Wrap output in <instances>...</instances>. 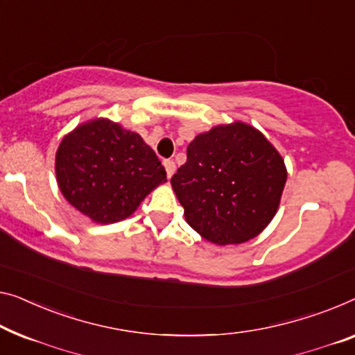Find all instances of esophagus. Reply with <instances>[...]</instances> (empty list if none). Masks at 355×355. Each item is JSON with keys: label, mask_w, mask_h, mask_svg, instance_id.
<instances>
[{"label": "esophagus", "mask_w": 355, "mask_h": 355, "mask_svg": "<svg viewBox=\"0 0 355 355\" xmlns=\"http://www.w3.org/2000/svg\"><path fill=\"white\" fill-rule=\"evenodd\" d=\"M164 167H166L167 177L171 178L173 175V172H175V162L171 161V159H166V161H164Z\"/></svg>", "instance_id": "34e87169"}]
</instances>
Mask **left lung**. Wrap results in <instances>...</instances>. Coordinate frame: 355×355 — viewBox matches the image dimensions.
<instances>
[{
    "label": "left lung",
    "instance_id": "8db88e82",
    "mask_svg": "<svg viewBox=\"0 0 355 355\" xmlns=\"http://www.w3.org/2000/svg\"><path fill=\"white\" fill-rule=\"evenodd\" d=\"M285 182L276 148L244 123L199 134L171 178L188 225L218 245L260 234L276 215Z\"/></svg>",
    "mask_w": 355,
    "mask_h": 355
}]
</instances>
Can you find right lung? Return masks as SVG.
<instances>
[{
	"label": "right lung",
	"instance_id": "add662e5",
	"mask_svg": "<svg viewBox=\"0 0 355 355\" xmlns=\"http://www.w3.org/2000/svg\"><path fill=\"white\" fill-rule=\"evenodd\" d=\"M55 173L68 202L105 225L127 218L151 189L167 182L141 137L108 119L79 125L62 140Z\"/></svg>",
	"mask_w": 355,
	"mask_h": 355
}]
</instances>
